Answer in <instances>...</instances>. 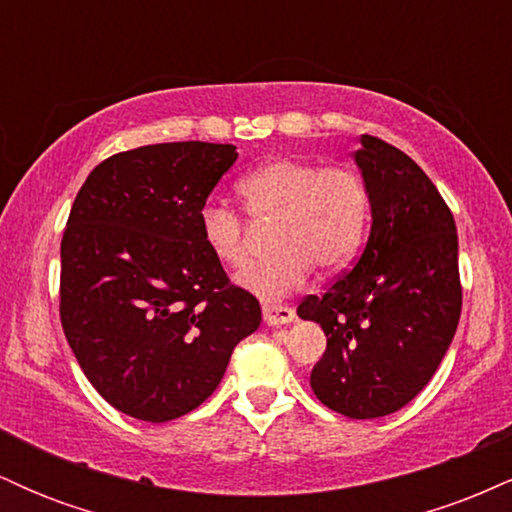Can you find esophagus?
I'll use <instances>...</instances> for the list:
<instances>
[{
  "mask_svg": "<svg viewBox=\"0 0 512 512\" xmlns=\"http://www.w3.org/2000/svg\"><path fill=\"white\" fill-rule=\"evenodd\" d=\"M262 317L267 325H289V322L296 320V310L289 308V305L281 303H264L262 305Z\"/></svg>",
  "mask_w": 512,
  "mask_h": 512,
  "instance_id": "1",
  "label": "esophagus"
}]
</instances>
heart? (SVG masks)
I'll list each match as a JSON object with an SVG mask.
<instances>
[{
    "label": "heart",
    "instance_id": "b5f03b06",
    "mask_svg": "<svg viewBox=\"0 0 512 512\" xmlns=\"http://www.w3.org/2000/svg\"><path fill=\"white\" fill-rule=\"evenodd\" d=\"M245 214L274 223V255L252 267L243 284L267 301L286 296L308 279L337 274L356 260L370 219L368 187L356 170L303 158H274L236 185ZM199 236L216 262L240 272L250 262L248 223L240 211L207 204L199 211Z\"/></svg>",
    "mask_w": 512,
    "mask_h": 512
}]
</instances>
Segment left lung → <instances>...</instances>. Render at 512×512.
<instances>
[{"label": "left lung", "mask_w": 512, "mask_h": 512, "mask_svg": "<svg viewBox=\"0 0 512 512\" xmlns=\"http://www.w3.org/2000/svg\"><path fill=\"white\" fill-rule=\"evenodd\" d=\"M370 195L373 226L354 269L298 317L325 330L310 373L325 407L349 419L402 409L433 378L462 310L457 228L431 178L397 146L363 134L354 154Z\"/></svg>", "instance_id": "obj_1"}]
</instances>
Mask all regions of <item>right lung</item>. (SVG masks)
<instances>
[{"label":"right lung","instance_id":"obj_1","mask_svg":"<svg viewBox=\"0 0 512 512\" xmlns=\"http://www.w3.org/2000/svg\"><path fill=\"white\" fill-rule=\"evenodd\" d=\"M236 146L151 144L91 170L62 236L60 320L88 383L134 419L197 409L260 301L231 284L199 236V211Z\"/></svg>","mask_w":512,"mask_h":512}]
</instances>
